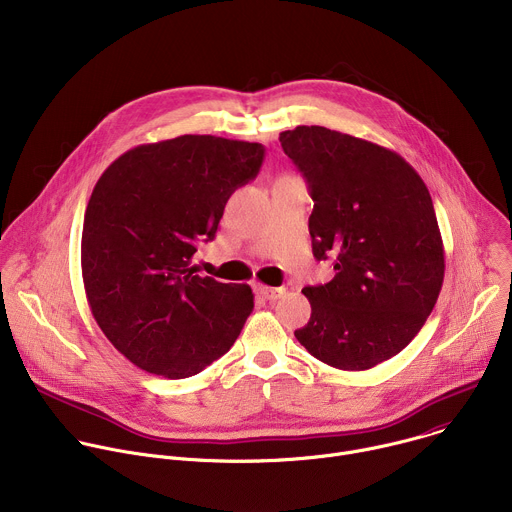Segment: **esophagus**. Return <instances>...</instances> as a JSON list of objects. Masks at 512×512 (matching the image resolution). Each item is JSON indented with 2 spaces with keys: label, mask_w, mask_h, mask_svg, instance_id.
Masks as SVG:
<instances>
[{
  "label": "esophagus",
  "mask_w": 512,
  "mask_h": 512,
  "mask_svg": "<svg viewBox=\"0 0 512 512\" xmlns=\"http://www.w3.org/2000/svg\"><path fill=\"white\" fill-rule=\"evenodd\" d=\"M257 291H259V294H261L265 300H269V302H277V300L285 294L283 287H269V285H259Z\"/></svg>",
  "instance_id": "1"
}]
</instances>
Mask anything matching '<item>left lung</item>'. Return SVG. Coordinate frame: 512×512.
Returning <instances> with one entry per match:
<instances>
[{
    "label": "left lung",
    "instance_id": "1",
    "mask_svg": "<svg viewBox=\"0 0 512 512\" xmlns=\"http://www.w3.org/2000/svg\"><path fill=\"white\" fill-rule=\"evenodd\" d=\"M281 148L308 182L312 251L332 281L308 285L310 322L296 338L340 371H367L401 352L444 283V243L427 186L373 141L300 125Z\"/></svg>",
    "mask_w": 512,
    "mask_h": 512
}]
</instances>
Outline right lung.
Listing matches in <instances>:
<instances>
[{"label": "right lung", "instance_id": "obj_1", "mask_svg": "<svg viewBox=\"0 0 512 512\" xmlns=\"http://www.w3.org/2000/svg\"><path fill=\"white\" fill-rule=\"evenodd\" d=\"M263 156L261 143L180 135L137 145L95 184L81 241L85 291L99 328L135 367L186 379L239 338L251 287L196 275L190 263Z\"/></svg>", "mask_w": 512, "mask_h": 512}]
</instances>
